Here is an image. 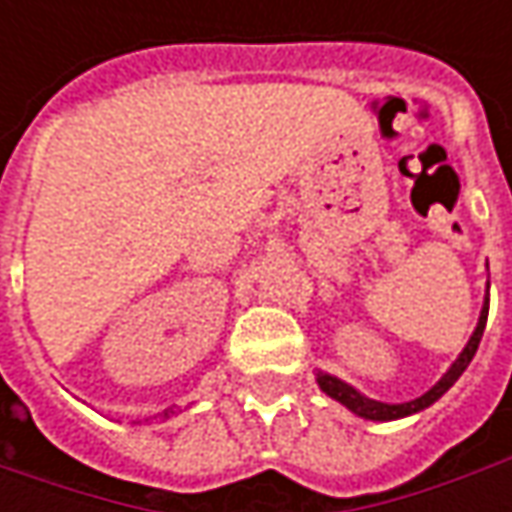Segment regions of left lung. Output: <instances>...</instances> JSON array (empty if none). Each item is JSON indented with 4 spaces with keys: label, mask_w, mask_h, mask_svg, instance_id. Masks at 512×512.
<instances>
[{
    "label": "left lung",
    "mask_w": 512,
    "mask_h": 512,
    "mask_svg": "<svg viewBox=\"0 0 512 512\" xmlns=\"http://www.w3.org/2000/svg\"><path fill=\"white\" fill-rule=\"evenodd\" d=\"M490 290V285H487ZM490 296V293H487ZM484 296V307L482 313H479V325L473 330V336H470V342L464 344V350L459 353V359L450 364V370L444 373L439 382L433 384L427 393H422L419 399H413V402H402V404H387V402H376V399H367L362 396L356 387H350L342 379H336V376H330V373H316V382L319 387L325 390L330 399H336L339 404H344L350 413H356V416H362V419H370V422H393V419H404V416H413V413H419L424 407H430L433 402H439L444 393L453 387V384L459 382V376H462L464 370H467V364L473 362V356H476V350H479V342H482V333L484 325H487V307H490V299Z\"/></svg>",
    "instance_id": "1"
}]
</instances>
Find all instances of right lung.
<instances>
[{
    "label": "right lung",
    "mask_w": 512,
    "mask_h": 512,
    "mask_svg": "<svg viewBox=\"0 0 512 512\" xmlns=\"http://www.w3.org/2000/svg\"><path fill=\"white\" fill-rule=\"evenodd\" d=\"M165 416H168V413H165Z\"/></svg>",
    "instance_id": "add662e5"
}]
</instances>
